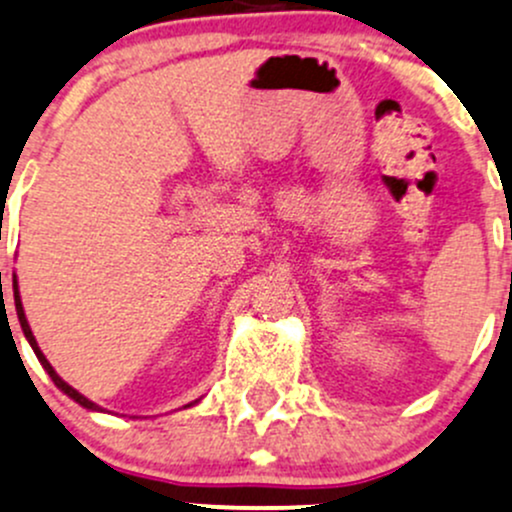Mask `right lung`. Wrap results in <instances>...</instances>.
Segmentation results:
<instances>
[{"instance_id": "right-lung-1", "label": "right lung", "mask_w": 512, "mask_h": 512, "mask_svg": "<svg viewBox=\"0 0 512 512\" xmlns=\"http://www.w3.org/2000/svg\"><path fill=\"white\" fill-rule=\"evenodd\" d=\"M14 304H16V316H19V324H21V328H24V336L29 338V343H31V348H34V353H36V358L41 360V365H43V370H46L48 375H51V380L53 383H56V387H61L63 392H66L68 397H71V400H75L78 402V405H83L85 410H100L98 405H95V402H90L88 397H83L80 395L78 390H73L71 385L66 383V380H61L58 378V373L56 370L51 368V363H48L46 360V355L41 353V348H39V343H36V338H34V333H31V326H29V321H26V314H24V306H21V297H19V284H16V274H14ZM198 402V400H196ZM196 402H191V405H196ZM191 405H186V407H191Z\"/></svg>"}]
</instances>
